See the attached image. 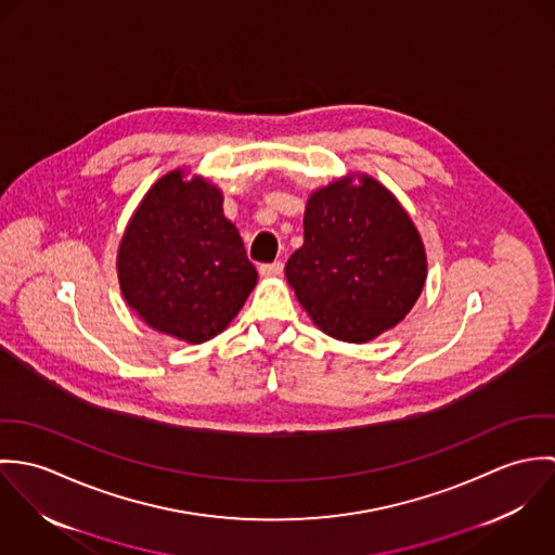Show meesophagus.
Segmentation results:
<instances>
[{"instance_id": "obj_1", "label": "esophagus", "mask_w": 555, "mask_h": 555, "mask_svg": "<svg viewBox=\"0 0 555 555\" xmlns=\"http://www.w3.org/2000/svg\"><path fill=\"white\" fill-rule=\"evenodd\" d=\"M258 271H260L262 278H278V275L284 271V264H282L280 260H275V262H264V264L258 267Z\"/></svg>"}]
</instances>
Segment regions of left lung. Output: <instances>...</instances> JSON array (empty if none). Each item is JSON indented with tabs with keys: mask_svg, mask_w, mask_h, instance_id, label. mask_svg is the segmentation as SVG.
Masks as SVG:
<instances>
[{
	"mask_svg": "<svg viewBox=\"0 0 555 555\" xmlns=\"http://www.w3.org/2000/svg\"><path fill=\"white\" fill-rule=\"evenodd\" d=\"M425 278L416 227L374 177L348 175L310 194L286 280L320 331L350 344L378 337L412 310Z\"/></svg>",
	"mask_w": 555,
	"mask_h": 555,
	"instance_id": "left-lung-1",
	"label": "left lung"
}]
</instances>
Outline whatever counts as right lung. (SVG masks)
<instances>
[{"mask_svg":"<svg viewBox=\"0 0 555 555\" xmlns=\"http://www.w3.org/2000/svg\"><path fill=\"white\" fill-rule=\"evenodd\" d=\"M222 201L207 179L170 170L137 207L117 251L128 306L152 328L190 344L222 333L258 278Z\"/></svg>","mask_w":555,"mask_h":555,"instance_id":"add662e5","label":"right lung"}]
</instances>
